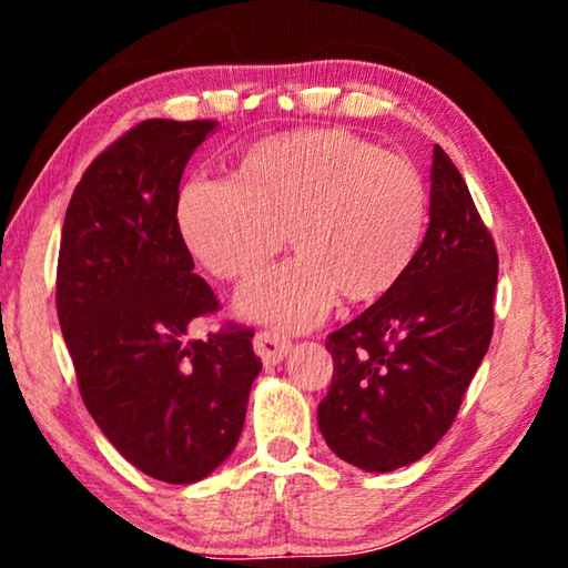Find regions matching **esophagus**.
Masks as SVG:
<instances>
[{"label": "esophagus", "mask_w": 568, "mask_h": 568, "mask_svg": "<svg viewBox=\"0 0 568 568\" xmlns=\"http://www.w3.org/2000/svg\"><path fill=\"white\" fill-rule=\"evenodd\" d=\"M253 345H255V353L261 355V361H263V363H271V365L281 363V361L285 358V355L291 353V348H293L291 338H285V335L275 333V331L257 333Z\"/></svg>", "instance_id": "1"}]
</instances>
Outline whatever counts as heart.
Listing matches in <instances>:
<instances>
[{
    "mask_svg": "<svg viewBox=\"0 0 568 568\" xmlns=\"http://www.w3.org/2000/svg\"><path fill=\"white\" fill-rule=\"evenodd\" d=\"M428 223V190L410 160L345 130L265 138L240 158L233 180H190L178 195V227L192 257L240 291L250 321L311 328L343 293L371 303L416 261Z\"/></svg>",
    "mask_w": 568,
    "mask_h": 568,
    "instance_id": "b5f03b06",
    "label": "heart"
}]
</instances>
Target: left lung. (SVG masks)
Listing matches in <instances>:
<instances>
[{"mask_svg": "<svg viewBox=\"0 0 568 568\" xmlns=\"http://www.w3.org/2000/svg\"><path fill=\"white\" fill-rule=\"evenodd\" d=\"M428 215L408 273L325 343L333 383L321 434L371 474L408 466L446 436L494 335V237L438 145Z\"/></svg>", "mask_w": 568, "mask_h": 568, "instance_id": "obj_1", "label": "left lung"}]
</instances>
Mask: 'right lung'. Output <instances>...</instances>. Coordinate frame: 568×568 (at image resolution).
<instances>
[{
    "label": "right lung",
    "instance_id": "add662e5",
    "mask_svg": "<svg viewBox=\"0 0 568 568\" xmlns=\"http://www.w3.org/2000/svg\"><path fill=\"white\" fill-rule=\"evenodd\" d=\"M213 120H145L94 158L64 215L57 315L77 386L110 444L165 484H195L233 454L263 363L253 331L217 311L178 227L180 180Z\"/></svg>",
    "mask_w": 568,
    "mask_h": 568
}]
</instances>
